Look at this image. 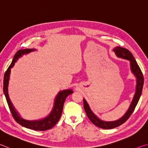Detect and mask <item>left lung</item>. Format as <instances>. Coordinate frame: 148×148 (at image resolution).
Masks as SVG:
<instances>
[{"label":"left lung","instance_id":"left-lung-1","mask_svg":"<svg viewBox=\"0 0 148 148\" xmlns=\"http://www.w3.org/2000/svg\"><path fill=\"white\" fill-rule=\"evenodd\" d=\"M113 51L119 58L125 59V60L130 61L131 71H132L133 73L135 74V76L136 77V87L135 95L134 96L133 100L132 102H131V106L128 111L126 112V113L121 119L118 120L112 121V122H106V121H103L99 119L91 111L87 101H85V99H83V107H84L85 112L88 119L95 125L102 129H106V130L119 127V126L122 125V123L125 122L129 119V118L130 117L131 114L133 112L136 105L138 103L140 97L141 96L142 88H143L144 85L143 74H142L141 70L138 65L137 63H136L135 58L133 57V54L131 53L130 51L126 49V48L120 47L114 48Z\"/></svg>","mask_w":148,"mask_h":148}]
</instances>
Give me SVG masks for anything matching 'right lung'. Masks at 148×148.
<instances>
[{
	"mask_svg": "<svg viewBox=\"0 0 148 148\" xmlns=\"http://www.w3.org/2000/svg\"><path fill=\"white\" fill-rule=\"evenodd\" d=\"M34 50H35L27 49V48H26V49L18 50L17 53H15L12 63H11V65L9 66L8 68L7 71L5 72L3 82V91L4 95L6 96L7 103L9 106L10 111L12 112L13 119H15L16 122L18 123H19L20 125L24 126V127L28 129H31V130H33L35 131H46L53 127V126L57 123L59 120L60 119L63 111L64 102H65L67 96L69 95H71L72 93H73V91L71 89H67L61 91V92L58 94V96H56L54 106H53V108L52 112H50V114L48 115V116L45 118L43 119L34 121H29L23 119L22 118L19 116V115H18L17 111L15 110V108L13 107L12 102H11L9 98L8 93V80L10 77V71L11 69H12L13 65H15V63L17 61L18 58H20L23 54L28 53Z\"/></svg>",
	"mask_w": 148,
	"mask_h": 148,
	"instance_id": "right-lung-1",
	"label": "right lung"
}]
</instances>
